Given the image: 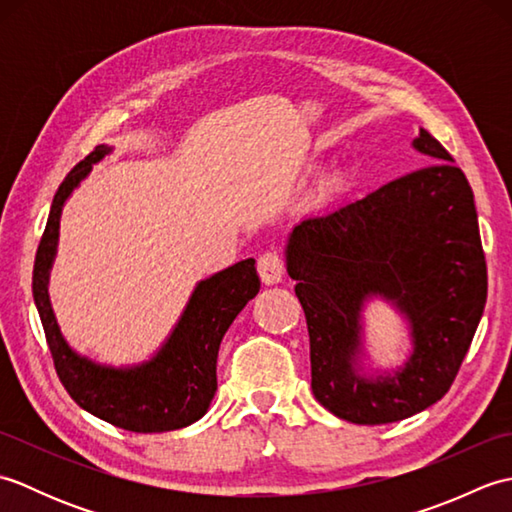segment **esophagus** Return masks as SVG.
Segmentation results:
<instances>
[{
	"mask_svg": "<svg viewBox=\"0 0 512 512\" xmlns=\"http://www.w3.org/2000/svg\"><path fill=\"white\" fill-rule=\"evenodd\" d=\"M257 270H259V277L266 286H273L279 284L281 277L286 273V262L284 257H281L277 250H268L262 257L257 259Z\"/></svg>",
	"mask_w": 512,
	"mask_h": 512,
	"instance_id": "34e87169",
	"label": "esophagus"
}]
</instances>
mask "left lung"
I'll return each instance as SVG.
<instances>
[{
	"label": "left lung",
	"mask_w": 512,
	"mask_h": 512,
	"mask_svg": "<svg viewBox=\"0 0 512 512\" xmlns=\"http://www.w3.org/2000/svg\"><path fill=\"white\" fill-rule=\"evenodd\" d=\"M433 162L290 233L288 275L306 312L312 394L347 422L387 424L438 402L469 352L486 306V259L471 184L427 129ZM380 291L408 314L414 354L394 377L353 369L357 312Z\"/></svg>",
	"instance_id": "1"
}]
</instances>
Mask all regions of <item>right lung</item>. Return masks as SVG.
Listing matches in <instances>:
<instances>
[{
  "mask_svg": "<svg viewBox=\"0 0 512 512\" xmlns=\"http://www.w3.org/2000/svg\"><path fill=\"white\" fill-rule=\"evenodd\" d=\"M107 151L110 147H96L65 176L54 193L32 270V295L46 332L54 372L76 405L125 431L158 433L182 429L200 420L209 409L217 389L215 365L222 336L246 303L257 295L262 281L255 270V259H244L200 281L165 347L140 367H101L74 354L54 321L48 299V270L57 250L63 202Z\"/></svg>",
  "mask_w": 512,
  "mask_h": 512,
  "instance_id": "obj_1",
  "label": "right lung"
}]
</instances>
